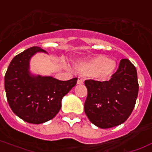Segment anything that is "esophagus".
<instances>
[{
  "instance_id": "34e87169",
  "label": "esophagus",
  "mask_w": 152,
  "mask_h": 152,
  "mask_svg": "<svg viewBox=\"0 0 152 152\" xmlns=\"http://www.w3.org/2000/svg\"><path fill=\"white\" fill-rule=\"evenodd\" d=\"M83 82H84L83 77H81V76H79V77H77V84H83Z\"/></svg>"
}]
</instances>
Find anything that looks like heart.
Returning a JSON list of instances; mask_svg holds the SVG:
<instances>
[{
    "mask_svg": "<svg viewBox=\"0 0 152 152\" xmlns=\"http://www.w3.org/2000/svg\"><path fill=\"white\" fill-rule=\"evenodd\" d=\"M74 66L80 73L101 81L110 78L116 70V61L103 55H97L86 61H78Z\"/></svg>",
    "mask_w": 152,
    "mask_h": 152,
    "instance_id": "heart-1",
    "label": "heart"
}]
</instances>
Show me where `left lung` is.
Returning a JSON list of instances; mask_svg holds the SVG:
<instances>
[{"label": "left lung", "instance_id": "left-lung-1", "mask_svg": "<svg viewBox=\"0 0 152 152\" xmlns=\"http://www.w3.org/2000/svg\"><path fill=\"white\" fill-rule=\"evenodd\" d=\"M88 94L85 113L91 123L101 129L123 124L131 115L138 96L137 71L127 58L109 81L86 80Z\"/></svg>", "mask_w": 152, "mask_h": 152}]
</instances>
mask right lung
I'll list each match as a JSON object with an SVG mask.
<instances>
[{
  "label": "right lung",
  "mask_w": 152,
  "mask_h": 152,
  "mask_svg": "<svg viewBox=\"0 0 152 152\" xmlns=\"http://www.w3.org/2000/svg\"><path fill=\"white\" fill-rule=\"evenodd\" d=\"M47 53L32 47L12 58L4 76V89L11 109L30 124H43L56 116L63 97L77 83V77L60 81L51 76L35 75L30 60L36 53Z\"/></svg>",
  "instance_id": "obj_1"
}]
</instances>
